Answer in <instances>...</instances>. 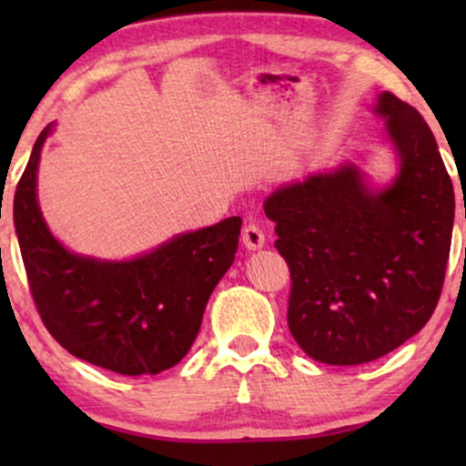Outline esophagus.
Segmentation results:
<instances>
[{"label":"esophagus","instance_id":"34e87169","mask_svg":"<svg viewBox=\"0 0 466 466\" xmlns=\"http://www.w3.org/2000/svg\"><path fill=\"white\" fill-rule=\"evenodd\" d=\"M241 239H244V246L248 248V250H258V248L265 246V231L257 225V222L250 220L244 227Z\"/></svg>","mask_w":466,"mask_h":466}]
</instances>
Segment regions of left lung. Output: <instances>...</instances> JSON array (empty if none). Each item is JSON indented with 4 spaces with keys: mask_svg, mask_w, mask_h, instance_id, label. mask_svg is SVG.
<instances>
[{
    "mask_svg": "<svg viewBox=\"0 0 466 466\" xmlns=\"http://www.w3.org/2000/svg\"><path fill=\"white\" fill-rule=\"evenodd\" d=\"M375 112L400 171L371 190L352 163L278 188L265 201L290 269L289 329L327 365L375 360L431 320L454 227V187L416 107L381 93Z\"/></svg>",
    "mask_w": 466,
    "mask_h": 466,
    "instance_id": "1",
    "label": "left lung"
}]
</instances>
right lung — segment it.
<instances>
[{"label": "right lung", "instance_id": "right-lung-1", "mask_svg": "<svg viewBox=\"0 0 466 466\" xmlns=\"http://www.w3.org/2000/svg\"><path fill=\"white\" fill-rule=\"evenodd\" d=\"M40 133L15 193V227L29 290L48 333L91 365L157 375L177 365L199 333L208 299L235 260L241 218L182 233L133 260L66 250L37 206Z\"/></svg>", "mask_w": 466, "mask_h": 466}]
</instances>
